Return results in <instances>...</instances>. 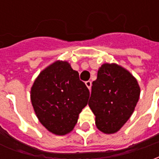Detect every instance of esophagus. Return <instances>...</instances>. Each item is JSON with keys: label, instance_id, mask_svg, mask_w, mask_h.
Wrapping results in <instances>:
<instances>
[{"label": "esophagus", "instance_id": "obj_1", "mask_svg": "<svg viewBox=\"0 0 159 159\" xmlns=\"http://www.w3.org/2000/svg\"><path fill=\"white\" fill-rule=\"evenodd\" d=\"M85 84H86V86L89 88V89H91V86H92V83H91V81H87L85 82Z\"/></svg>", "mask_w": 159, "mask_h": 159}]
</instances>
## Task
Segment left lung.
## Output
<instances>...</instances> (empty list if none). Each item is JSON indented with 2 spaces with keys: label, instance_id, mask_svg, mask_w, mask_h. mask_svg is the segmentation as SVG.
I'll use <instances>...</instances> for the list:
<instances>
[{
  "label": "left lung",
  "instance_id": "left-lung-1",
  "mask_svg": "<svg viewBox=\"0 0 159 159\" xmlns=\"http://www.w3.org/2000/svg\"><path fill=\"white\" fill-rule=\"evenodd\" d=\"M89 106L96 127L105 134L117 132L129 120L140 97L136 79L116 64H104L92 83Z\"/></svg>",
  "mask_w": 159,
  "mask_h": 159
}]
</instances>
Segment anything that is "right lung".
<instances>
[{"label": "right lung", "mask_w": 159, "mask_h": 159, "mask_svg": "<svg viewBox=\"0 0 159 159\" xmlns=\"http://www.w3.org/2000/svg\"><path fill=\"white\" fill-rule=\"evenodd\" d=\"M89 90L66 61H56L40 73L30 91L36 116L58 135L70 133L88 104Z\"/></svg>", "instance_id": "right-lung-1"}]
</instances>
